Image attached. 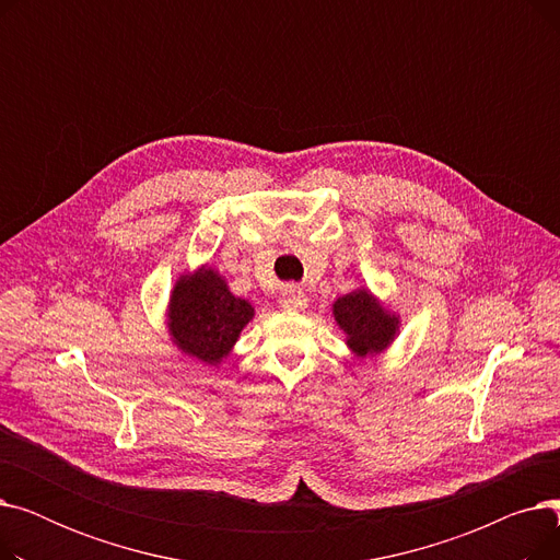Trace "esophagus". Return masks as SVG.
Wrapping results in <instances>:
<instances>
[{
	"mask_svg": "<svg viewBox=\"0 0 560 560\" xmlns=\"http://www.w3.org/2000/svg\"><path fill=\"white\" fill-rule=\"evenodd\" d=\"M279 304H281V308H285V311H302V308H306L308 300H306V295H304L302 290L290 288V290L283 292V298H281Z\"/></svg>",
	"mask_w": 560,
	"mask_h": 560,
	"instance_id": "obj_1",
	"label": "esophagus"
}]
</instances>
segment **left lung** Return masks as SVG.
Masks as SVG:
<instances>
[{
	"label": "left lung",
	"instance_id": "1",
	"mask_svg": "<svg viewBox=\"0 0 560 560\" xmlns=\"http://www.w3.org/2000/svg\"><path fill=\"white\" fill-rule=\"evenodd\" d=\"M334 317L347 336V347L361 359L381 354L399 334V315L381 306L365 288L338 298Z\"/></svg>",
	"mask_w": 560,
	"mask_h": 560
}]
</instances>
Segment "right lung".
I'll use <instances>...</instances> for the list:
<instances>
[{
    "mask_svg": "<svg viewBox=\"0 0 560 560\" xmlns=\"http://www.w3.org/2000/svg\"><path fill=\"white\" fill-rule=\"evenodd\" d=\"M254 317V306L235 298L224 277L211 268L182 275L167 304V329L184 354L218 365Z\"/></svg>",
    "mask_w": 560,
    "mask_h": 560,
    "instance_id": "right-lung-1",
    "label": "right lung"
}]
</instances>
